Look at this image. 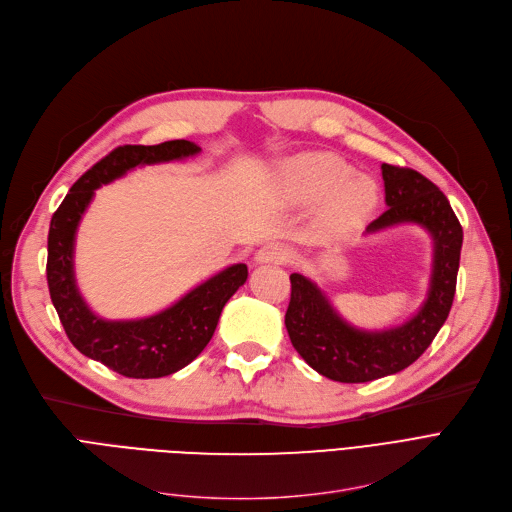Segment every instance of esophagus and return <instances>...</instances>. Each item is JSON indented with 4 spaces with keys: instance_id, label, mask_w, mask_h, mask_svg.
Here are the masks:
<instances>
[{
    "instance_id": "1",
    "label": "esophagus",
    "mask_w": 512,
    "mask_h": 512,
    "mask_svg": "<svg viewBox=\"0 0 512 512\" xmlns=\"http://www.w3.org/2000/svg\"><path fill=\"white\" fill-rule=\"evenodd\" d=\"M292 257L290 249L282 242H270V245H265L257 251L255 261L257 263H288Z\"/></svg>"
}]
</instances>
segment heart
I'll use <instances>...</instances> for the list:
<instances>
[{"instance_id":"1","label":"heart","mask_w":512,"mask_h":512,"mask_svg":"<svg viewBox=\"0 0 512 512\" xmlns=\"http://www.w3.org/2000/svg\"><path fill=\"white\" fill-rule=\"evenodd\" d=\"M286 193L299 203L321 209V228L344 232L357 224L378 201V186L367 176H355L344 159L330 153H311L292 159L282 172Z\"/></svg>"}]
</instances>
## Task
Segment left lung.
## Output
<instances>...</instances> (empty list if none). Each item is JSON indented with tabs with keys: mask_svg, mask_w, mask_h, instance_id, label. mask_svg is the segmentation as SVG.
<instances>
[{
	"mask_svg": "<svg viewBox=\"0 0 512 512\" xmlns=\"http://www.w3.org/2000/svg\"><path fill=\"white\" fill-rule=\"evenodd\" d=\"M388 209L365 234L417 224L434 240V265L427 299L405 324L388 330H359L344 321L321 288L290 274V303L284 324L292 346L317 373L342 384H363L398 373L432 344L450 313L459 274L463 228L440 188L411 168L382 164Z\"/></svg>",
	"mask_w": 512,
	"mask_h": 512,
	"instance_id": "8db88e82",
	"label": "left lung"
}]
</instances>
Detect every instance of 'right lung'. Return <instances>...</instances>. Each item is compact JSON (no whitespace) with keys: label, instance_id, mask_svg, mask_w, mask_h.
Returning a JSON list of instances; mask_svg holds the SVG:
<instances>
[{"label":"right lung","instance_id":"right-lung-1","mask_svg":"<svg viewBox=\"0 0 512 512\" xmlns=\"http://www.w3.org/2000/svg\"><path fill=\"white\" fill-rule=\"evenodd\" d=\"M199 151V145L184 139L147 147H116L72 184L49 224L47 286L62 326L80 353L126 378H164L197 359L211 340L224 305L247 282L249 270L245 263L230 265L164 311L143 319L107 321L97 317L78 292L74 278L76 230L101 184L137 166L186 159Z\"/></svg>","mask_w":512,"mask_h":512}]
</instances>
